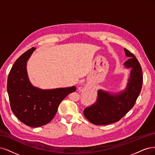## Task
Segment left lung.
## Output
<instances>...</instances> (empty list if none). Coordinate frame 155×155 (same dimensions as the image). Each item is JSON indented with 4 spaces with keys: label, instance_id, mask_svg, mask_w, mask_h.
I'll return each instance as SVG.
<instances>
[{
    "label": "left lung",
    "instance_id": "left-lung-1",
    "mask_svg": "<svg viewBox=\"0 0 155 155\" xmlns=\"http://www.w3.org/2000/svg\"><path fill=\"white\" fill-rule=\"evenodd\" d=\"M124 51L129 58L124 66L131 69L126 86L117 92L99 89L96 102L84 110V117L93 124L104 126L118 122L133 108L140 93L143 82L140 64L130 51L126 49Z\"/></svg>",
    "mask_w": 155,
    "mask_h": 155
}]
</instances>
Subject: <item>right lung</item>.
<instances>
[{"label":"right lung","mask_w":155,"mask_h":155,"mask_svg":"<svg viewBox=\"0 0 155 155\" xmlns=\"http://www.w3.org/2000/svg\"><path fill=\"white\" fill-rule=\"evenodd\" d=\"M36 48H32L20 57L8 75L7 90L12 110L17 118L32 127L42 126L50 122L59 104L75 86L42 89L29 81L27 63Z\"/></svg>","instance_id":"add662e5"}]
</instances>
